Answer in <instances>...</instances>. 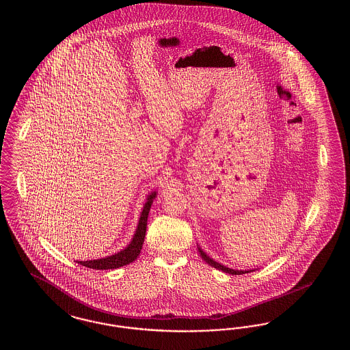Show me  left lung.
Here are the masks:
<instances>
[{
    "label": "left lung",
    "instance_id": "8db88e82",
    "mask_svg": "<svg viewBox=\"0 0 350 350\" xmlns=\"http://www.w3.org/2000/svg\"><path fill=\"white\" fill-rule=\"evenodd\" d=\"M198 252H200V257L210 265V267H215V269H219V270H221V271H224V273H228V274H232V275H240V274H245V273H250V271H254V270H236V269H231V267H224V265H221V264H219L215 260H213L210 256H207L206 254V252H203V250H200V245H198Z\"/></svg>",
    "mask_w": 350,
    "mask_h": 350
}]
</instances>
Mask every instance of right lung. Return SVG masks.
<instances>
[{
  "label": "right lung",
  "mask_w": 350,
  "mask_h": 350,
  "mask_svg": "<svg viewBox=\"0 0 350 350\" xmlns=\"http://www.w3.org/2000/svg\"><path fill=\"white\" fill-rule=\"evenodd\" d=\"M157 191H152L148 194L147 200L143 206V210L140 213L139 223L136 227V231L133 233V239L130 244L124 250H119L117 253L111 256H106L103 258H97V260H88V261H76L83 267L96 269V270H107V269H118V267H124L133 262L139 254L144 243L146 237V231H147V220H148V214H150V206L153 203V200L156 198Z\"/></svg>",
  "instance_id": "1"
}]
</instances>
